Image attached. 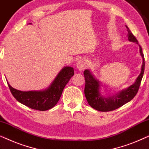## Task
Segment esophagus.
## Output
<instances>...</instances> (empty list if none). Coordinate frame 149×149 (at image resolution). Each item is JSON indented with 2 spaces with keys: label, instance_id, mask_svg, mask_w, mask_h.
Returning <instances> with one entry per match:
<instances>
[{
  "label": "esophagus",
  "instance_id": "34e87169",
  "mask_svg": "<svg viewBox=\"0 0 149 149\" xmlns=\"http://www.w3.org/2000/svg\"><path fill=\"white\" fill-rule=\"evenodd\" d=\"M86 66H87V61L85 58L81 59L80 60H79L78 62H77V67L79 70L83 71L85 68H86Z\"/></svg>",
  "mask_w": 149,
  "mask_h": 149
}]
</instances>
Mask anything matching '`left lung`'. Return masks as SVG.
Returning <instances> with one entry per match:
<instances>
[{
	"mask_svg": "<svg viewBox=\"0 0 149 149\" xmlns=\"http://www.w3.org/2000/svg\"><path fill=\"white\" fill-rule=\"evenodd\" d=\"M126 28L128 31V40L138 45V40L134 34L130 32L127 26H126ZM138 46L140 55L142 58V64L140 74L133 84L127 88L121 89L113 95H104V93L102 92V87H104L102 83L95 78V75L93 74L90 69L85 70L83 72L85 79V95L89 106H91L93 109L102 112L114 111L122 107L125 104L129 102L136 95L143 77L145 66L144 57L142 48L139 45Z\"/></svg>",
	"mask_w": 149,
	"mask_h": 149,
	"instance_id": "left-lung-1",
	"label": "left lung"
}]
</instances>
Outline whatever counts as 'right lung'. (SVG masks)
Segmentation results:
<instances>
[{
  "instance_id": "add662e5",
  "label": "right lung",
  "mask_w": 149,
  "mask_h": 149,
  "mask_svg": "<svg viewBox=\"0 0 149 149\" xmlns=\"http://www.w3.org/2000/svg\"><path fill=\"white\" fill-rule=\"evenodd\" d=\"M73 75L72 67L64 66L52 83L42 90L20 91L11 87L8 81L7 83L11 93L19 102L30 109L44 111L52 109L57 104L63 89Z\"/></svg>"
}]
</instances>
